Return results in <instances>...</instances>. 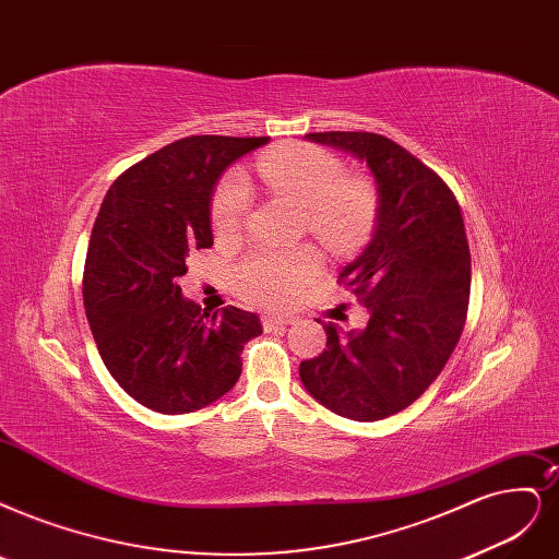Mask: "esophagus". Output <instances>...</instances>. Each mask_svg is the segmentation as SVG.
Segmentation results:
<instances>
[{
  "label": "esophagus",
  "mask_w": 559,
  "mask_h": 559,
  "mask_svg": "<svg viewBox=\"0 0 559 559\" xmlns=\"http://www.w3.org/2000/svg\"><path fill=\"white\" fill-rule=\"evenodd\" d=\"M293 322H295V318H290V316H264L262 318V324L266 332H278V329L293 324Z\"/></svg>",
  "instance_id": "obj_1"
}]
</instances>
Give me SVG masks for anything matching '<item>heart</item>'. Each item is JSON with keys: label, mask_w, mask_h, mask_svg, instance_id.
I'll list each match as a JSON object with an SVG mask.
<instances>
[{"label": "heart", "mask_w": 559, "mask_h": 559, "mask_svg": "<svg viewBox=\"0 0 559 559\" xmlns=\"http://www.w3.org/2000/svg\"><path fill=\"white\" fill-rule=\"evenodd\" d=\"M258 177L269 191L304 206L311 233L334 253H349L364 241L373 225L378 198L373 186L359 177H345L338 156L316 144H287L258 163ZM253 191L241 173L223 177L212 200L214 233L233 239L251 206ZM322 266L313 246L287 253L260 251L235 266V283L243 299L281 308L290 304L301 287Z\"/></svg>", "instance_id": "b5f03b06"}]
</instances>
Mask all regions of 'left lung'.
Returning <instances> with one entry per match:
<instances>
[{"label":"left lung","instance_id":"1","mask_svg":"<svg viewBox=\"0 0 559 559\" xmlns=\"http://www.w3.org/2000/svg\"><path fill=\"white\" fill-rule=\"evenodd\" d=\"M306 140L357 156L376 179V227L341 281L368 311L364 329L324 324L326 349L299 366L320 405L380 421L415 403L456 347L469 301L461 206L428 165L378 133L326 131Z\"/></svg>","mask_w":559,"mask_h":559}]
</instances>
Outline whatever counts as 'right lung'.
Listing matches in <instances>:
<instances>
[{
    "instance_id": "add662e5",
    "label": "right lung",
    "mask_w": 559,
    "mask_h": 559,
    "mask_svg": "<svg viewBox=\"0 0 559 559\" xmlns=\"http://www.w3.org/2000/svg\"><path fill=\"white\" fill-rule=\"evenodd\" d=\"M269 138L191 135L115 179L96 216L82 297L96 347L131 399L160 415L212 405L241 376L243 345L262 334L237 306L200 313L181 295L186 258L212 248L218 177Z\"/></svg>"
}]
</instances>
